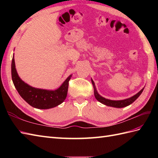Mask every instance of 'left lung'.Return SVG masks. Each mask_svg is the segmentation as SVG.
Here are the masks:
<instances>
[{
  "label": "left lung",
  "mask_w": 158,
  "mask_h": 158,
  "mask_svg": "<svg viewBox=\"0 0 158 158\" xmlns=\"http://www.w3.org/2000/svg\"><path fill=\"white\" fill-rule=\"evenodd\" d=\"M92 83L94 87V96L96 100L99 101L100 102H101L104 105H105L106 106H113V107H116V108H123V107H125L131 105L132 102H134L135 100L139 98V96L141 94V93L143 92L144 88L140 90L139 92H138L135 94V96H133L132 97H130L129 98H127L125 100H109L106 99L105 98H103L102 96H100L99 94L98 93L96 88V86L94 84V82L93 80L92 79Z\"/></svg>",
  "instance_id": "1"
}]
</instances>
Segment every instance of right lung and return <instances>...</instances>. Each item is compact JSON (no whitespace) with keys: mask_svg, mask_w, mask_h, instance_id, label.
<instances>
[{"mask_svg":"<svg viewBox=\"0 0 158 158\" xmlns=\"http://www.w3.org/2000/svg\"><path fill=\"white\" fill-rule=\"evenodd\" d=\"M72 75L67 78L61 86L56 90H47L32 88L19 78L15 69L14 57L11 62L13 83L22 98L30 105L40 109L53 108L62 103L66 98L69 82Z\"/></svg>","mask_w":158,"mask_h":158,"instance_id":"1","label":"right lung"}]
</instances>
